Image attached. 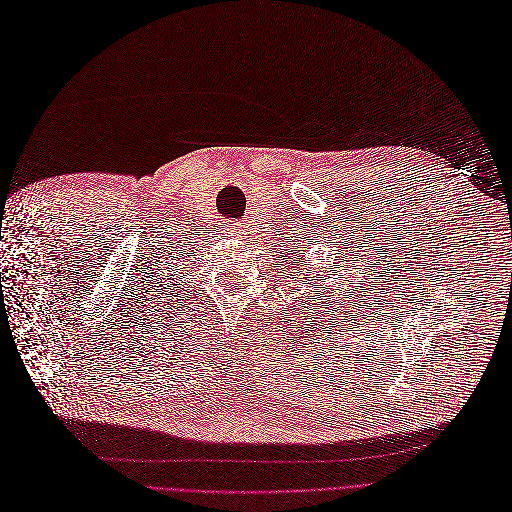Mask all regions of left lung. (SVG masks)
Masks as SVG:
<instances>
[{
    "label": "left lung",
    "instance_id": "obj_1",
    "mask_svg": "<svg viewBox=\"0 0 512 512\" xmlns=\"http://www.w3.org/2000/svg\"><path fill=\"white\" fill-rule=\"evenodd\" d=\"M301 281H303V277H301ZM317 281H320V279H317ZM307 284H309V288H313V279H307ZM315 294H317V292H315ZM317 298H320V301H322L320 294H317Z\"/></svg>",
    "mask_w": 512,
    "mask_h": 512
}]
</instances>
